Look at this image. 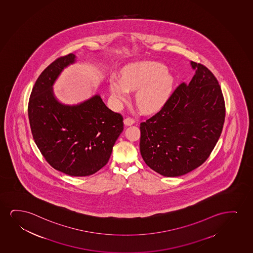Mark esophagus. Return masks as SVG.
Listing matches in <instances>:
<instances>
[{"label":"esophagus","instance_id":"1","mask_svg":"<svg viewBox=\"0 0 253 253\" xmlns=\"http://www.w3.org/2000/svg\"><path fill=\"white\" fill-rule=\"evenodd\" d=\"M124 124H125L126 126H130V125L135 124V120H134L133 118H126L125 120H124Z\"/></svg>","mask_w":253,"mask_h":253}]
</instances>
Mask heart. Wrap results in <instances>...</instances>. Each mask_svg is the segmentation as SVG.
Listing matches in <instances>:
<instances>
[{
  "mask_svg": "<svg viewBox=\"0 0 253 253\" xmlns=\"http://www.w3.org/2000/svg\"><path fill=\"white\" fill-rule=\"evenodd\" d=\"M174 77L161 63L145 61L130 63L122 70V78L113 76L110 90L116 105L127 101L129 91L137 89L135 103L142 112H154L163 106L171 95Z\"/></svg>",
  "mask_w": 253,
  "mask_h": 253,
  "instance_id": "obj_1",
  "label": "heart"
}]
</instances>
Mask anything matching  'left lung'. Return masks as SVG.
Wrapping results in <instances>:
<instances>
[{"label": "left lung", "mask_w": 253, "mask_h": 253, "mask_svg": "<svg viewBox=\"0 0 253 253\" xmlns=\"http://www.w3.org/2000/svg\"><path fill=\"white\" fill-rule=\"evenodd\" d=\"M190 83L177 86L161 111L140 125L141 157L165 177L200 167L213 151L225 121V102L216 78L200 63Z\"/></svg>", "instance_id": "1"}]
</instances>
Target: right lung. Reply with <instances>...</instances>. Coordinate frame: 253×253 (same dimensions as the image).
Segmentation results:
<instances>
[{
  "label": "right lung",
  "instance_id": "right-lung-1",
  "mask_svg": "<svg viewBox=\"0 0 253 253\" xmlns=\"http://www.w3.org/2000/svg\"><path fill=\"white\" fill-rule=\"evenodd\" d=\"M76 61L71 53L41 73L30 96L28 118L33 140L46 161L67 175L85 177L108 162L124 122L99 94L74 105L56 99L53 85L63 69Z\"/></svg>",
  "mask_w": 253,
  "mask_h": 253
}]
</instances>
